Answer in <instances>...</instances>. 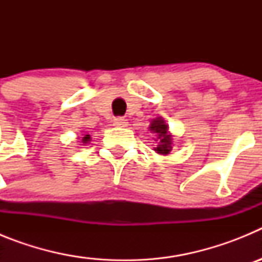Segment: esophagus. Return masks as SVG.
I'll list each match as a JSON object with an SVG mask.
<instances>
[{
  "mask_svg": "<svg viewBox=\"0 0 262 262\" xmlns=\"http://www.w3.org/2000/svg\"><path fill=\"white\" fill-rule=\"evenodd\" d=\"M127 124H128V122H127L126 118L119 117V118H115V119H114V126H117V127H126Z\"/></svg>",
  "mask_w": 262,
  "mask_h": 262,
  "instance_id": "obj_1",
  "label": "esophagus"
}]
</instances>
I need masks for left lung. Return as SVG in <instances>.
<instances>
[{
	"mask_svg": "<svg viewBox=\"0 0 262 262\" xmlns=\"http://www.w3.org/2000/svg\"><path fill=\"white\" fill-rule=\"evenodd\" d=\"M149 131L157 135V145L154 148V151L159 155H164V156L170 154V151L173 149V135L169 131V126L165 120L161 117L152 119L151 124H149Z\"/></svg>",
	"mask_w": 262,
	"mask_h": 262,
	"instance_id": "8db88e82",
	"label": "left lung"
}]
</instances>
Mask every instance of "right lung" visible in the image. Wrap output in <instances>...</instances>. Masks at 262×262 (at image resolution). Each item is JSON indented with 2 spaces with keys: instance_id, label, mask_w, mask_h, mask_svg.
Returning a JSON list of instances; mask_svg holds the SVG:
<instances>
[{
  "instance_id": "add662e5",
  "label": "right lung",
  "mask_w": 262,
  "mask_h": 262,
  "mask_svg": "<svg viewBox=\"0 0 262 262\" xmlns=\"http://www.w3.org/2000/svg\"><path fill=\"white\" fill-rule=\"evenodd\" d=\"M77 139H80L81 142L80 143H82V144H88V143L90 142V135H88V134H82V135L80 136V138H77Z\"/></svg>"
}]
</instances>
